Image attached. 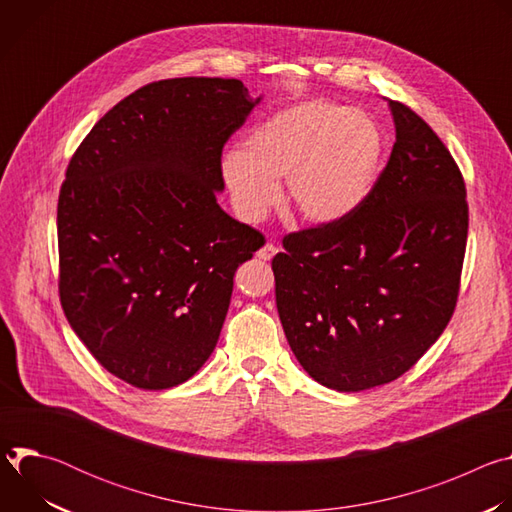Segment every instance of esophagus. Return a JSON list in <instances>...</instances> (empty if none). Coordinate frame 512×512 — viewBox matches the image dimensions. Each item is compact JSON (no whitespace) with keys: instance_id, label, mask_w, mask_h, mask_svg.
Returning a JSON list of instances; mask_svg holds the SVG:
<instances>
[{"instance_id":"esophagus-1","label":"esophagus","mask_w":512,"mask_h":512,"mask_svg":"<svg viewBox=\"0 0 512 512\" xmlns=\"http://www.w3.org/2000/svg\"><path fill=\"white\" fill-rule=\"evenodd\" d=\"M275 253H277V247L271 245V243H267V245H263V247L257 251V257H259L261 261H271Z\"/></svg>"}]
</instances>
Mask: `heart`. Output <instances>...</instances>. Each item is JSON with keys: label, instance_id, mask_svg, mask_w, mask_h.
<instances>
[{"label": "heart", "instance_id": "1", "mask_svg": "<svg viewBox=\"0 0 512 512\" xmlns=\"http://www.w3.org/2000/svg\"><path fill=\"white\" fill-rule=\"evenodd\" d=\"M383 145V131L367 111L304 101L259 123L245 150L227 152L223 178L245 221H261L285 176L287 198L304 218L336 223L375 188Z\"/></svg>", "mask_w": 512, "mask_h": 512}]
</instances>
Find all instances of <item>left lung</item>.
<instances>
[{
	"instance_id": "1",
	"label": "left lung",
	"mask_w": 512,
	"mask_h": 512,
	"mask_svg": "<svg viewBox=\"0 0 512 512\" xmlns=\"http://www.w3.org/2000/svg\"><path fill=\"white\" fill-rule=\"evenodd\" d=\"M395 145L354 212L283 239L273 257L285 338L320 385L356 393L399 379L446 330L468 239L452 154L407 105L389 101Z\"/></svg>"
}]
</instances>
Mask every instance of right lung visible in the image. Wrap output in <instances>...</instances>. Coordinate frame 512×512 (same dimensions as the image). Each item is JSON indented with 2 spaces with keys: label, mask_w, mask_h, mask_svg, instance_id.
I'll return each mask as SVG.
<instances>
[{
  "label": "right lung",
  "mask_w": 512,
  "mask_h": 512,
  "mask_svg": "<svg viewBox=\"0 0 512 512\" xmlns=\"http://www.w3.org/2000/svg\"><path fill=\"white\" fill-rule=\"evenodd\" d=\"M259 101L237 79L150 83L97 121L66 168L60 304L101 367L137 389L202 367L235 271L263 245L216 202L225 143Z\"/></svg>",
  "instance_id": "obj_1"
}]
</instances>
